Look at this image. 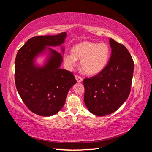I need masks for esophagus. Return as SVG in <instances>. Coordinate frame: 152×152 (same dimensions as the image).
<instances>
[{
    "instance_id": "esophagus-1",
    "label": "esophagus",
    "mask_w": 152,
    "mask_h": 152,
    "mask_svg": "<svg viewBox=\"0 0 152 152\" xmlns=\"http://www.w3.org/2000/svg\"><path fill=\"white\" fill-rule=\"evenodd\" d=\"M75 77L76 80H77V82H82V80H83V79H82V78L80 76H79V75H75Z\"/></svg>"
}]
</instances>
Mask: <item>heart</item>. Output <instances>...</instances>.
Returning <instances> with one entry per match:
<instances>
[{
    "label": "heart",
    "mask_w": 152,
    "mask_h": 152,
    "mask_svg": "<svg viewBox=\"0 0 152 152\" xmlns=\"http://www.w3.org/2000/svg\"><path fill=\"white\" fill-rule=\"evenodd\" d=\"M110 56V49L107 44L86 41L73 45L72 53L64 55V61L68 67L72 68L77 59H80L82 70L88 75H94L107 66Z\"/></svg>",
    "instance_id": "obj_1"
}]
</instances>
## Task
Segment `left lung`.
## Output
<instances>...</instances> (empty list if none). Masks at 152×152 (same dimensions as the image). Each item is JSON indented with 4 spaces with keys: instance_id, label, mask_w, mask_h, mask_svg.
<instances>
[{
    "instance_id": "obj_1",
    "label": "left lung",
    "mask_w": 152,
    "mask_h": 152,
    "mask_svg": "<svg viewBox=\"0 0 152 152\" xmlns=\"http://www.w3.org/2000/svg\"><path fill=\"white\" fill-rule=\"evenodd\" d=\"M112 54L103 70L84 79V102L95 115L112 113L126 102L130 94L134 64L122 44L110 39Z\"/></svg>"
}]
</instances>
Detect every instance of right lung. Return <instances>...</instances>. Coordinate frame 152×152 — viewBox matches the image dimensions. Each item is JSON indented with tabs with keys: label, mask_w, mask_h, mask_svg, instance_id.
<instances>
[{
	"label": "right lung",
	"mask_w": 152,
	"mask_h": 152,
	"mask_svg": "<svg viewBox=\"0 0 152 152\" xmlns=\"http://www.w3.org/2000/svg\"><path fill=\"white\" fill-rule=\"evenodd\" d=\"M66 36V32H63L57 35L34 37L16 55L15 79L17 91L26 107L40 116L57 113L65 103L69 89L77 82L72 72L59 68L62 55L53 49L48 48L50 56L43 67L34 64L35 58L44 52L46 46L61 45Z\"/></svg>",
	"instance_id": "1"
}]
</instances>
